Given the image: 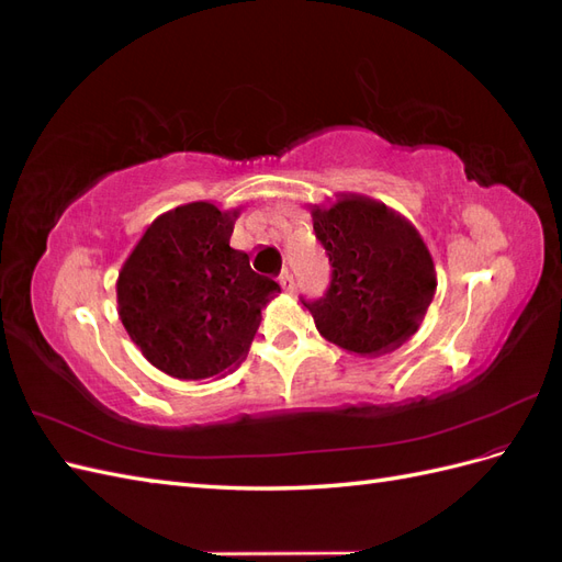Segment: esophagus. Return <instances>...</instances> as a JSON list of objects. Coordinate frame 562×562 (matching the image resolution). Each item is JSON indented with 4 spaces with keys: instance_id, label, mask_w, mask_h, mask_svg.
I'll use <instances>...</instances> for the list:
<instances>
[{
    "instance_id": "esophagus-1",
    "label": "esophagus",
    "mask_w": 562,
    "mask_h": 562,
    "mask_svg": "<svg viewBox=\"0 0 562 562\" xmlns=\"http://www.w3.org/2000/svg\"><path fill=\"white\" fill-rule=\"evenodd\" d=\"M279 283L285 288V291H293V274H291V269H288V267H283V269H281Z\"/></svg>"
}]
</instances>
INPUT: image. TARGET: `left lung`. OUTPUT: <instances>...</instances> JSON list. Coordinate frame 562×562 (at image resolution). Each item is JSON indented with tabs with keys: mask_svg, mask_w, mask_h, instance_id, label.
<instances>
[{
	"mask_svg": "<svg viewBox=\"0 0 562 562\" xmlns=\"http://www.w3.org/2000/svg\"><path fill=\"white\" fill-rule=\"evenodd\" d=\"M330 283L302 300L318 333L353 353L398 347L417 328L436 291L431 255L417 229L384 203L342 194L312 209Z\"/></svg>",
	"mask_w": 562,
	"mask_h": 562,
	"instance_id": "obj_1",
	"label": "left lung"
}]
</instances>
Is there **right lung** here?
<instances>
[{"mask_svg": "<svg viewBox=\"0 0 562 562\" xmlns=\"http://www.w3.org/2000/svg\"><path fill=\"white\" fill-rule=\"evenodd\" d=\"M234 215L196 201L159 215L116 281L119 316L145 359L178 380L239 363L279 283L229 246Z\"/></svg>", "mask_w": 562, "mask_h": 562, "instance_id": "obj_1", "label": "right lung"}]
</instances>
